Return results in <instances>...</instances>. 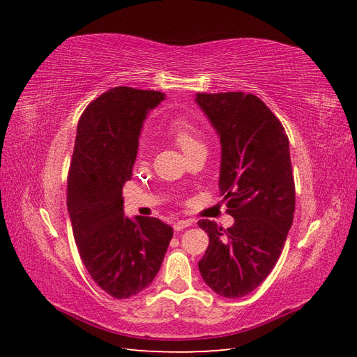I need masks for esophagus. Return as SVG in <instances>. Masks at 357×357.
<instances>
[{"label":"esophagus","mask_w":357,"mask_h":357,"mask_svg":"<svg viewBox=\"0 0 357 357\" xmlns=\"http://www.w3.org/2000/svg\"><path fill=\"white\" fill-rule=\"evenodd\" d=\"M172 226H174V231H183L185 228L192 226V220H177Z\"/></svg>","instance_id":"1"}]
</instances>
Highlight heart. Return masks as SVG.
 Listing matches in <instances>:
<instances>
[{"label":"heart","mask_w":357,"mask_h":357,"mask_svg":"<svg viewBox=\"0 0 357 357\" xmlns=\"http://www.w3.org/2000/svg\"><path fill=\"white\" fill-rule=\"evenodd\" d=\"M169 135L185 153H188L189 150L195 149L198 146H202L197 126L190 123L189 121H186V119H177V121L172 122L169 128ZM144 159H146V152L144 150H139L138 153L139 164H143Z\"/></svg>","instance_id":"heart-1"}]
</instances>
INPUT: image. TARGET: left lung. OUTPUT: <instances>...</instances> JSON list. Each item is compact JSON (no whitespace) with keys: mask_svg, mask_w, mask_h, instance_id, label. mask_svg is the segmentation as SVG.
Wrapping results in <instances>:
<instances>
[{"mask_svg":"<svg viewBox=\"0 0 357 357\" xmlns=\"http://www.w3.org/2000/svg\"><path fill=\"white\" fill-rule=\"evenodd\" d=\"M222 146L219 189L234 225H198L210 244L198 262L202 280L223 298H243L273 271L295 213L289 138L282 122L252 93H197Z\"/></svg>","mask_w":357,"mask_h":357,"instance_id":"left-lung-1","label":"left lung"}]
</instances>
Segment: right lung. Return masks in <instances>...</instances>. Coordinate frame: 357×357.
<instances>
[{"label": "right lung", "instance_id": "obj_1", "mask_svg": "<svg viewBox=\"0 0 357 357\" xmlns=\"http://www.w3.org/2000/svg\"><path fill=\"white\" fill-rule=\"evenodd\" d=\"M164 100L162 92L117 86L86 107L77 125L67 192L73 234L93 282L116 299L153 282L172 238L156 218H126L122 197L143 123Z\"/></svg>", "mask_w": 357, "mask_h": 357}]
</instances>
